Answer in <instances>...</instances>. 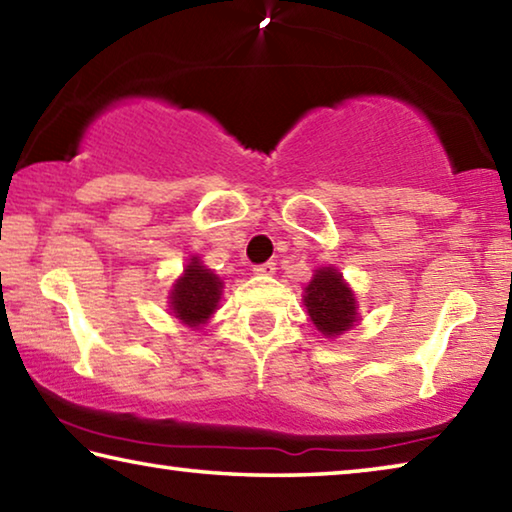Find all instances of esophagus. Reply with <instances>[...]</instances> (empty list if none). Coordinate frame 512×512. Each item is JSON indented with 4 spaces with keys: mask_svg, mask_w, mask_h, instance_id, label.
Here are the masks:
<instances>
[{
    "mask_svg": "<svg viewBox=\"0 0 512 512\" xmlns=\"http://www.w3.org/2000/svg\"><path fill=\"white\" fill-rule=\"evenodd\" d=\"M253 271H255V275H273L275 273V262H264V264H257L255 268H253Z\"/></svg>",
    "mask_w": 512,
    "mask_h": 512,
    "instance_id": "34e87169",
    "label": "esophagus"
}]
</instances>
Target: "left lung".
Here are the masks:
<instances>
[{"instance_id": "8db88e82", "label": "left lung", "mask_w": 512, "mask_h": 512, "mask_svg": "<svg viewBox=\"0 0 512 512\" xmlns=\"http://www.w3.org/2000/svg\"><path fill=\"white\" fill-rule=\"evenodd\" d=\"M305 307L318 332L339 336L357 323V300L336 268H320L307 284Z\"/></svg>"}]
</instances>
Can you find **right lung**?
<instances>
[{"label": "right lung", "instance_id": "add662e5", "mask_svg": "<svg viewBox=\"0 0 512 512\" xmlns=\"http://www.w3.org/2000/svg\"><path fill=\"white\" fill-rule=\"evenodd\" d=\"M223 282L210 268L201 264V259L192 257L185 273L171 291L173 316L183 320L189 327H198L214 314L216 302L221 298Z\"/></svg>", "mask_w": 512, "mask_h": 512}]
</instances>
